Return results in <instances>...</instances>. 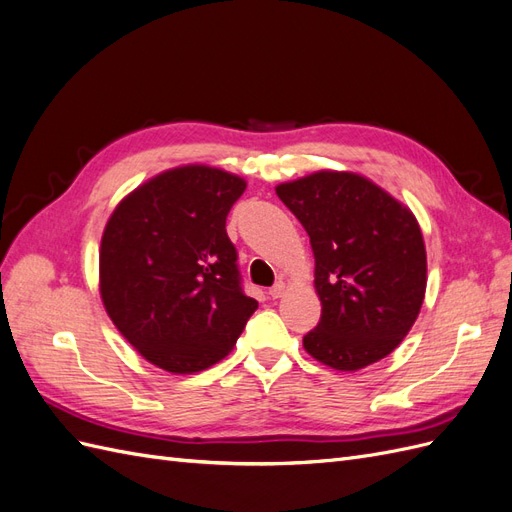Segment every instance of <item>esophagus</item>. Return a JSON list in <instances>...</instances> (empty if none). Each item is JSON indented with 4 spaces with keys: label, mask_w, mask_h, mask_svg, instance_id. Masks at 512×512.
I'll return each instance as SVG.
<instances>
[{
    "label": "esophagus",
    "mask_w": 512,
    "mask_h": 512,
    "mask_svg": "<svg viewBox=\"0 0 512 512\" xmlns=\"http://www.w3.org/2000/svg\"><path fill=\"white\" fill-rule=\"evenodd\" d=\"M284 290H286V284L284 282H277L273 288H269V297L271 299H280V297H284Z\"/></svg>",
    "instance_id": "1"
}]
</instances>
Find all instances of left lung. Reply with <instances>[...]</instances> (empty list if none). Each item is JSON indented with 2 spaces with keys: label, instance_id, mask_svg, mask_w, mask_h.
<instances>
[{
  "label": "left lung",
  "instance_id": "1",
  "mask_svg": "<svg viewBox=\"0 0 512 512\" xmlns=\"http://www.w3.org/2000/svg\"><path fill=\"white\" fill-rule=\"evenodd\" d=\"M275 192L307 230L316 258L322 314L303 348L342 371L384 359L425 299L427 256L412 211L354 173L320 170Z\"/></svg>",
  "mask_w": 512,
  "mask_h": 512
}]
</instances>
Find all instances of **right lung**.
<instances>
[{
    "mask_svg": "<svg viewBox=\"0 0 512 512\" xmlns=\"http://www.w3.org/2000/svg\"><path fill=\"white\" fill-rule=\"evenodd\" d=\"M245 181L183 166L136 188L108 220L100 292L108 316L145 359L170 374L203 371L237 344L247 297L226 215Z\"/></svg>",
    "mask_w": 512,
    "mask_h": 512,
    "instance_id": "1",
    "label": "right lung"
}]
</instances>
